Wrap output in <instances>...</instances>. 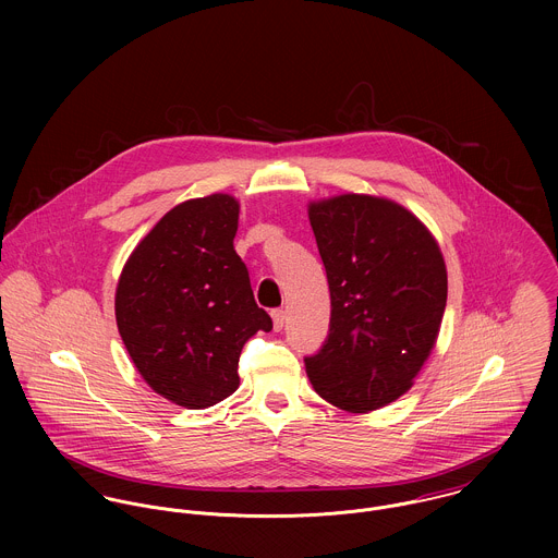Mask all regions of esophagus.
<instances>
[{
  "mask_svg": "<svg viewBox=\"0 0 558 558\" xmlns=\"http://www.w3.org/2000/svg\"><path fill=\"white\" fill-rule=\"evenodd\" d=\"M272 326H275V330H281L283 328V324H286V312L283 310H272Z\"/></svg>",
  "mask_w": 558,
  "mask_h": 558,
  "instance_id": "obj_1",
  "label": "esophagus"
}]
</instances>
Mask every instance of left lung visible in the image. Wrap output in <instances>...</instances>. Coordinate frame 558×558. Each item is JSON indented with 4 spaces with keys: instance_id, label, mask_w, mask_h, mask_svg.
Masks as SVG:
<instances>
[{
    "instance_id": "obj_1",
    "label": "left lung",
    "mask_w": 558,
    "mask_h": 558,
    "mask_svg": "<svg viewBox=\"0 0 558 558\" xmlns=\"http://www.w3.org/2000/svg\"><path fill=\"white\" fill-rule=\"evenodd\" d=\"M330 290L328 337L305 356L319 398L348 412L412 387L447 305V268L427 228L391 199L339 195L310 206Z\"/></svg>"
}]
</instances>
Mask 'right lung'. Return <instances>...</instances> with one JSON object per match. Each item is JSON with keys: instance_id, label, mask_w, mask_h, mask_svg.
I'll return each mask as SVG.
<instances>
[{"instance_id": "1", "label": "right lung", "mask_w": 558, "mask_h": 558, "mask_svg": "<svg viewBox=\"0 0 558 558\" xmlns=\"http://www.w3.org/2000/svg\"><path fill=\"white\" fill-rule=\"evenodd\" d=\"M236 230L230 195L178 204L135 246L118 281V330L137 372L184 408L230 398L242 345L272 330L234 248Z\"/></svg>"}]
</instances>
